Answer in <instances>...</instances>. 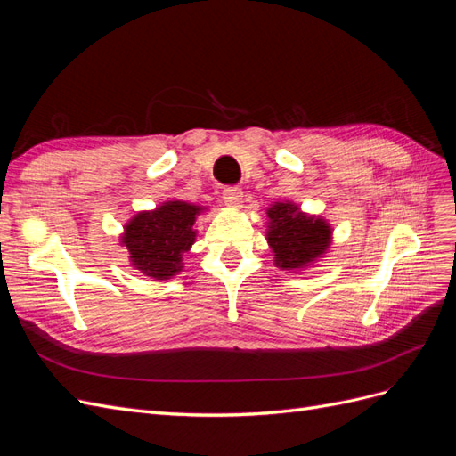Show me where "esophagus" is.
Returning a JSON list of instances; mask_svg holds the SVG:
<instances>
[{
    "mask_svg": "<svg viewBox=\"0 0 456 456\" xmlns=\"http://www.w3.org/2000/svg\"><path fill=\"white\" fill-rule=\"evenodd\" d=\"M223 198H224V203L228 207H240L241 205V200H243V191L241 188L238 186H228L224 191H223Z\"/></svg>",
    "mask_w": 456,
    "mask_h": 456,
    "instance_id": "34e87169",
    "label": "esophagus"
}]
</instances>
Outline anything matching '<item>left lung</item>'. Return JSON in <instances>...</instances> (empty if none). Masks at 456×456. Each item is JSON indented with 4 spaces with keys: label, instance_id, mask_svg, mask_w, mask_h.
Segmentation results:
<instances>
[{
    "label": "left lung",
    "instance_id": "left-lung-1",
    "mask_svg": "<svg viewBox=\"0 0 456 456\" xmlns=\"http://www.w3.org/2000/svg\"><path fill=\"white\" fill-rule=\"evenodd\" d=\"M268 243L275 266L300 270L320 258L330 243V226L323 218L308 216L293 203H275L268 209Z\"/></svg>",
    "mask_w": 456,
    "mask_h": 456
}]
</instances>
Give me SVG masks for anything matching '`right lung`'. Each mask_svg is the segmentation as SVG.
<instances>
[{
    "label": "right lung",
    "instance_id": "1",
    "mask_svg": "<svg viewBox=\"0 0 456 456\" xmlns=\"http://www.w3.org/2000/svg\"><path fill=\"white\" fill-rule=\"evenodd\" d=\"M203 207L165 201L156 211L134 215L121 236L131 265L156 280H169L183 270V253L196 241L194 223Z\"/></svg>",
    "mask_w": 456,
    "mask_h": 456
}]
</instances>
